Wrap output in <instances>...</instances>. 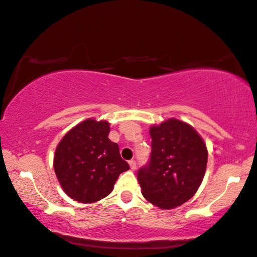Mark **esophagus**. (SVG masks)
Returning a JSON list of instances; mask_svg holds the SVG:
<instances>
[{"label":"esophagus","mask_w":257,"mask_h":257,"mask_svg":"<svg viewBox=\"0 0 257 257\" xmlns=\"http://www.w3.org/2000/svg\"><path fill=\"white\" fill-rule=\"evenodd\" d=\"M129 166H130V168H132L133 171H134V170H136L137 164H136L135 160H129Z\"/></svg>","instance_id":"esophagus-1"}]
</instances>
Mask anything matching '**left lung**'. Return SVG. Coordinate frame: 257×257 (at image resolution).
I'll return each instance as SVG.
<instances>
[{
    "label": "left lung",
    "instance_id": "1",
    "mask_svg": "<svg viewBox=\"0 0 257 257\" xmlns=\"http://www.w3.org/2000/svg\"><path fill=\"white\" fill-rule=\"evenodd\" d=\"M150 135V159L137 172L142 194L158 208H175L200 187L208 162L206 147L196 130L175 118L151 127Z\"/></svg>",
    "mask_w": 257,
    "mask_h": 257
}]
</instances>
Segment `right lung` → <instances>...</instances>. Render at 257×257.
<instances>
[{"instance_id":"right-lung-1","label":"right lung","mask_w":257,"mask_h":257,"mask_svg":"<svg viewBox=\"0 0 257 257\" xmlns=\"http://www.w3.org/2000/svg\"><path fill=\"white\" fill-rule=\"evenodd\" d=\"M106 121L85 120L66 134L57 145L54 170L69 197L93 203L112 193L122 172L129 170L118 145L108 140Z\"/></svg>"}]
</instances>
